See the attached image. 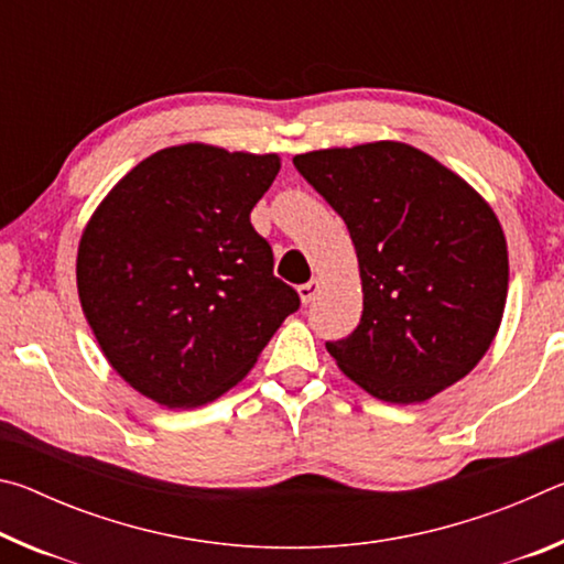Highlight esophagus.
I'll return each mask as SVG.
<instances>
[{"label":"esophagus","mask_w":564,"mask_h":564,"mask_svg":"<svg viewBox=\"0 0 564 564\" xmlns=\"http://www.w3.org/2000/svg\"><path fill=\"white\" fill-rule=\"evenodd\" d=\"M318 291H321V281H316V279H311L308 283L299 285V295H301L303 303H311L313 299H316Z\"/></svg>","instance_id":"obj_1"}]
</instances>
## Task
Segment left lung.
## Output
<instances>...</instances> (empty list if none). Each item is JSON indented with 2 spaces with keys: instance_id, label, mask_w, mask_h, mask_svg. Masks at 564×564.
<instances>
[{
  "instance_id": "8db88e82",
  "label": "left lung",
  "mask_w": 564,
  "mask_h": 564,
  "mask_svg": "<svg viewBox=\"0 0 564 564\" xmlns=\"http://www.w3.org/2000/svg\"><path fill=\"white\" fill-rule=\"evenodd\" d=\"M293 166L356 246L362 316L326 348L386 403H423L488 352L508 299V243L482 196L400 141L323 149Z\"/></svg>"
}]
</instances>
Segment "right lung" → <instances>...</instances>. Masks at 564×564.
Returning a JSON list of instances; mask_svg holds the SVG:
<instances>
[{
  "instance_id": "add662e5",
  "label": "right lung",
  "mask_w": 564,
  "mask_h": 564,
  "mask_svg": "<svg viewBox=\"0 0 564 564\" xmlns=\"http://www.w3.org/2000/svg\"><path fill=\"white\" fill-rule=\"evenodd\" d=\"M281 159L206 144L161 149L94 212L76 289L111 368L166 408L224 395L301 299L251 226Z\"/></svg>"
}]
</instances>
